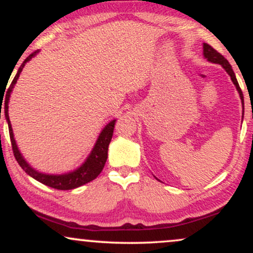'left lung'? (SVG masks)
<instances>
[{
	"label": "left lung",
	"instance_id": "obj_1",
	"mask_svg": "<svg viewBox=\"0 0 253 253\" xmlns=\"http://www.w3.org/2000/svg\"><path fill=\"white\" fill-rule=\"evenodd\" d=\"M203 57H205L206 59L208 60V62L214 63V64H219V65H221L222 68L225 69L226 72H227V74L229 75V77H231L232 82H233L234 85H236L238 92H239L240 100H242V103L244 104L243 91H242V89H240L239 83H238L236 75H234L233 70H232V66H231V64L228 63V60L226 59V58L223 57L222 54H220L216 50H214V48L211 47V45H208V43H203Z\"/></svg>",
	"mask_w": 253,
	"mask_h": 253
}]
</instances>
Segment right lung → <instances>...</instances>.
<instances>
[{
    "label": "right lung",
    "instance_id": "obj_1",
    "mask_svg": "<svg viewBox=\"0 0 253 253\" xmlns=\"http://www.w3.org/2000/svg\"><path fill=\"white\" fill-rule=\"evenodd\" d=\"M38 52L39 51H36L32 54H30V56L24 60V63L20 65L15 77H14L13 81H11L9 88H8L7 91H5V97H3L4 95H2L0 98L1 109H2V102H3L4 117L8 123V128H9V135H10L11 147H13L14 156H15L17 163H19L20 167L24 169L25 172L27 173V175H30L31 177H33L34 179H37L38 182L42 183V184L47 185V187L54 188V189H58V190L75 189V188H78L81 187V185H84L86 184V183L91 182L92 179L96 178V177L101 173V171L103 170L104 164H106L107 158H108V146H109L110 140H112L113 132H114V126H115V123H117V120H112L109 124H107L106 126H104V128L101 130L100 135H98L96 143H95L94 147H92L90 155L86 157L84 163L81 165V167H78L77 169H75L74 171L62 173V175H53V173L40 172V171H38L34 169V168H32L31 165L27 163V161L24 158V156L21 155V152H20L19 147H17L16 145L15 139H14L13 128H11L9 115H8V103H9L10 94L11 91H13L14 85L16 84L17 80H19V76L20 74H21L22 69H24L26 63H28L32 58L37 56ZM1 109H0V114H1Z\"/></svg>",
    "mask_w": 253,
    "mask_h": 253
}]
</instances>
